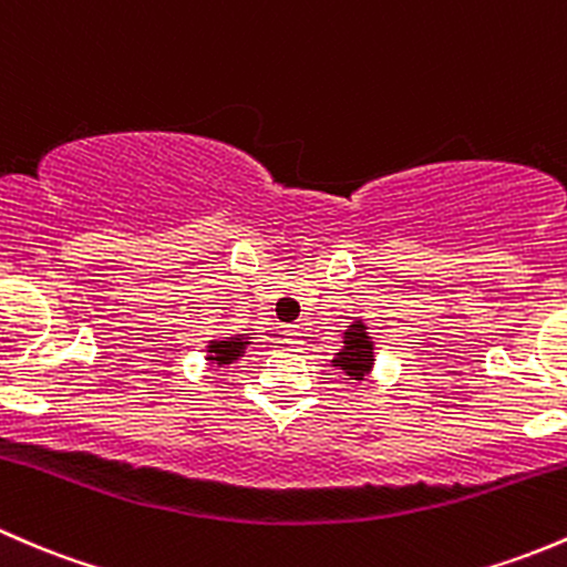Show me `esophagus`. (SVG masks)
<instances>
[{
	"mask_svg": "<svg viewBox=\"0 0 567 567\" xmlns=\"http://www.w3.org/2000/svg\"><path fill=\"white\" fill-rule=\"evenodd\" d=\"M284 343L289 352H300L302 349V332L297 330V327H289V330L284 332Z\"/></svg>",
	"mask_w": 567,
	"mask_h": 567,
	"instance_id": "34e87169",
	"label": "esophagus"
}]
</instances>
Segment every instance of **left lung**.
Returning <instances> with one entry per match:
<instances>
[{
  "label": "left lung",
  "instance_id": "obj_1",
  "mask_svg": "<svg viewBox=\"0 0 567 567\" xmlns=\"http://www.w3.org/2000/svg\"><path fill=\"white\" fill-rule=\"evenodd\" d=\"M371 327L363 319H354L352 324L343 330V347L338 349L336 358L330 360V365L341 373L343 379H352V382H363L365 377L373 371L377 363V343L371 338Z\"/></svg>",
  "mask_w": 567,
  "mask_h": 567
}]
</instances>
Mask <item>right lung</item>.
<instances>
[{
  "label": "right lung",
  "mask_w": 567,
  "mask_h": 567,
  "mask_svg": "<svg viewBox=\"0 0 567 567\" xmlns=\"http://www.w3.org/2000/svg\"><path fill=\"white\" fill-rule=\"evenodd\" d=\"M248 336H235V338H213L207 341V363L213 365L215 371L224 369V365H231L235 360H240L245 354V349L250 347Z\"/></svg>",
  "instance_id": "obj_1"
}]
</instances>
